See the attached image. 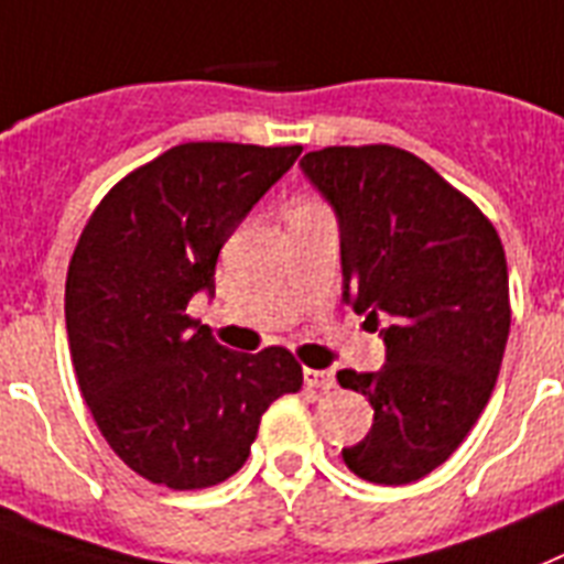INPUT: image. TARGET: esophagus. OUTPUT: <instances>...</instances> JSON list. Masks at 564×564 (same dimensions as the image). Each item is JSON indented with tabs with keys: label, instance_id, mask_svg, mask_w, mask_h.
I'll list each match as a JSON object with an SVG mask.
<instances>
[{
	"label": "esophagus",
	"instance_id": "obj_1",
	"mask_svg": "<svg viewBox=\"0 0 564 564\" xmlns=\"http://www.w3.org/2000/svg\"><path fill=\"white\" fill-rule=\"evenodd\" d=\"M304 382H306V388H318V391H329V388H336V373H333V370L304 368Z\"/></svg>",
	"mask_w": 564,
	"mask_h": 564
}]
</instances>
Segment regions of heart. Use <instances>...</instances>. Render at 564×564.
Masks as SVG:
<instances>
[{"mask_svg":"<svg viewBox=\"0 0 564 564\" xmlns=\"http://www.w3.org/2000/svg\"><path fill=\"white\" fill-rule=\"evenodd\" d=\"M313 208H322V205L315 203V199H295L290 208V214H301V210H313Z\"/></svg>","mask_w":564,"mask_h":564,"instance_id":"1","label":"heart"}]
</instances>
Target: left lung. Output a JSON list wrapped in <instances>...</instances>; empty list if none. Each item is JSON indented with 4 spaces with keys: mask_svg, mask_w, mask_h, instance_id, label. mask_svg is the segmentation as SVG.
Listing matches in <instances>:
<instances>
[{
    "mask_svg": "<svg viewBox=\"0 0 564 564\" xmlns=\"http://www.w3.org/2000/svg\"><path fill=\"white\" fill-rule=\"evenodd\" d=\"M301 171L333 205L345 297L379 329L377 373L338 370L373 425L341 448L347 469L400 487L448 460L487 409L510 336L501 237L478 205L391 144L324 148Z\"/></svg>",
    "mask_w": 564,
    "mask_h": 564,
    "instance_id": "obj_1",
    "label": "left lung"
}]
</instances>
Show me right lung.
Listing matches in <instances>:
<instances>
[{
  "label": "right lung",
  "instance_id": "right-lung-1",
  "mask_svg": "<svg viewBox=\"0 0 564 564\" xmlns=\"http://www.w3.org/2000/svg\"><path fill=\"white\" fill-rule=\"evenodd\" d=\"M191 141L123 176L68 263L66 329L100 434L141 478L205 489L246 464L260 416L304 382L286 347L228 350L187 315L219 249L301 155Z\"/></svg>",
  "mask_w": 564,
  "mask_h": 564
}]
</instances>
